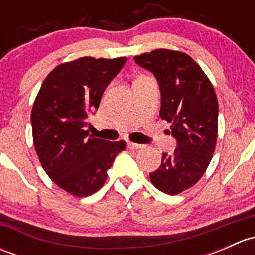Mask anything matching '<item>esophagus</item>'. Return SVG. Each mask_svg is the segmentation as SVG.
Segmentation results:
<instances>
[{
	"mask_svg": "<svg viewBox=\"0 0 255 255\" xmlns=\"http://www.w3.org/2000/svg\"><path fill=\"white\" fill-rule=\"evenodd\" d=\"M127 145L129 149H142L144 146L143 144H137V143H132V142H128Z\"/></svg>",
	"mask_w": 255,
	"mask_h": 255,
	"instance_id": "1",
	"label": "esophagus"
}]
</instances>
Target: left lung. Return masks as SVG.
Returning a JSON list of instances; mask_svg holds the SVG:
<instances>
[{
    "label": "left lung",
    "mask_w": 255,
    "mask_h": 255,
    "mask_svg": "<svg viewBox=\"0 0 255 255\" xmlns=\"http://www.w3.org/2000/svg\"><path fill=\"white\" fill-rule=\"evenodd\" d=\"M155 76L160 89V117L171 122L176 140L173 154L149 174L160 191L177 195L194 186L206 171L217 140L218 102L212 84L194 59L180 51L158 49L134 56Z\"/></svg>",
    "instance_id": "8db88e82"
}]
</instances>
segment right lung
Listing matches in <instances>:
<instances>
[{
  "label": "right lung",
  "instance_id": "add662e5",
  "mask_svg": "<svg viewBox=\"0 0 255 255\" xmlns=\"http://www.w3.org/2000/svg\"><path fill=\"white\" fill-rule=\"evenodd\" d=\"M127 58H80L56 66L33 105V142L48 176L69 194L86 197L104 186L107 170L126 142L89 134L87 117Z\"/></svg>",
  "mask_w": 255,
  "mask_h": 255
}]
</instances>
